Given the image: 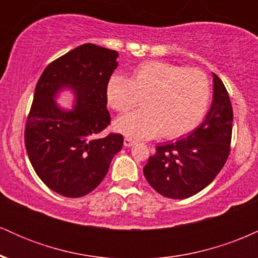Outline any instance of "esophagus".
Masks as SVG:
<instances>
[{"label":"esophagus","mask_w":258,"mask_h":258,"mask_svg":"<svg viewBox=\"0 0 258 258\" xmlns=\"http://www.w3.org/2000/svg\"><path fill=\"white\" fill-rule=\"evenodd\" d=\"M136 144V141H133L131 138H125L123 139V146L125 147H132Z\"/></svg>","instance_id":"1"}]
</instances>
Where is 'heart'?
I'll return each instance as SVG.
<instances>
[{
  "label": "heart",
  "instance_id": "b5f03b06",
  "mask_svg": "<svg viewBox=\"0 0 258 258\" xmlns=\"http://www.w3.org/2000/svg\"><path fill=\"white\" fill-rule=\"evenodd\" d=\"M105 96L116 111H127L143 98L144 109L120 116L114 128L127 137L148 139L161 135L179 138L191 132L205 117L211 97L207 76L197 69L165 61L139 64L126 78L112 74Z\"/></svg>",
  "mask_w": 258,
  "mask_h": 258
}]
</instances>
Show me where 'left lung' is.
<instances>
[{
  "mask_svg": "<svg viewBox=\"0 0 258 258\" xmlns=\"http://www.w3.org/2000/svg\"><path fill=\"white\" fill-rule=\"evenodd\" d=\"M214 76V98L205 120L185 138L160 144L143 172L162 197L186 199L216 178L226 164L232 141L233 109L223 82Z\"/></svg>",
  "mask_w": 258,
  "mask_h": 258,
  "instance_id": "obj_1",
  "label": "left lung"
}]
</instances>
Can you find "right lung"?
<instances>
[{"label":"right lung","instance_id":"right-lung-1","mask_svg":"<svg viewBox=\"0 0 258 258\" xmlns=\"http://www.w3.org/2000/svg\"><path fill=\"white\" fill-rule=\"evenodd\" d=\"M119 53L85 43L55 59L38 80L25 126V147L35 172L55 193L80 198L100 184L123 137H97L110 123L106 82ZM74 94L73 109L55 98L61 90Z\"/></svg>","mask_w":258,"mask_h":258}]
</instances>
